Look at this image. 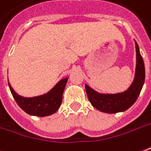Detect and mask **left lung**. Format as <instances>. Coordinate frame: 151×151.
<instances>
[{
	"instance_id": "1",
	"label": "left lung",
	"mask_w": 151,
	"mask_h": 151,
	"mask_svg": "<svg viewBox=\"0 0 151 151\" xmlns=\"http://www.w3.org/2000/svg\"><path fill=\"white\" fill-rule=\"evenodd\" d=\"M137 66L133 83L127 91L118 94H101L85 84L88 100L93 107L101 112L114 114L123 112L134 104L145 82V65L139 46L136 42Z\"/></svg>"
}]
</instances>
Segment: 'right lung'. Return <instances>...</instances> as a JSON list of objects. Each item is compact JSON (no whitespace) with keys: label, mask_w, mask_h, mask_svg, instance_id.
Returning a JSON list of instances; mask_svg holds the SVG:
<instances>
[{"label":"right lung","mask_w":151,"mask_h":151,"mask_svg":"<svg viewBox=\"0 0 151 151\" xmlns=\"http://www.w3.org/2000/svg\"><path fill=\"white\" fill-rule=\"evenodd\" d=\"M68 81V78L60 80L47 93L35 96V97H24L21 96L14 91L10 84H9V90L18 105L24 111L30 115L45 117L53 114L60 107L63 98V92Z\"/></svg>","instance_id":"1"}]
</instances>
